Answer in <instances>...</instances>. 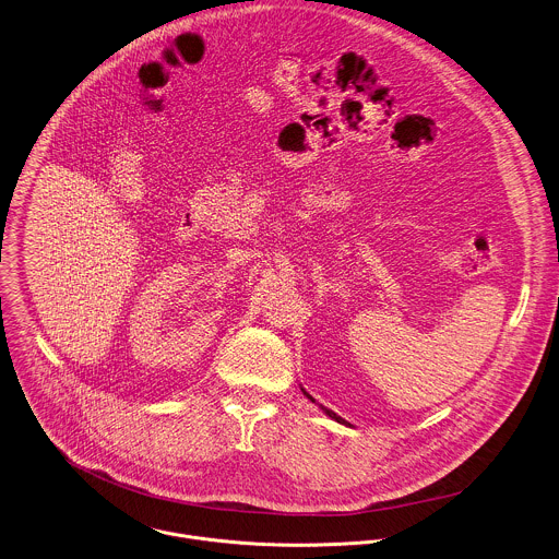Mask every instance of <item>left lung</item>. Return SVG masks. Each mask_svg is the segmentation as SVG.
I'll return each instance as SVG.
<instances>
[{
    "mask_svg": "<svg viewBox=\"0 0 559 559\" xmlns=\"http://www.w3.org/2000/svg\"><path fill=\"white\" fill-rule=\"evenodd\" d=\"M305 395H307V397H309V400H311V402H316V400H313V397H311V395H309V393H307V391H305ZM324 413H326V415H329V417H333V419H335V421H341V424H343V419H341V417H338V415H336V413H333V411H326V408H324Z\"/></svg>",
    "mask_w": 559,
    "mask_h": 559,
    "instance_id": "obj_1",
    "label": "left lung"
}]
</instances>
